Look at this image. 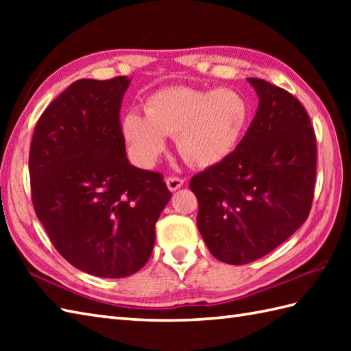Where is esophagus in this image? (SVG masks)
I'll return each instance as SVG.
<instances>
[{"instance_id":"34e87169","label":"esophagus","mask_w":351,"mask_h":351,"mask_svg":"<svg viewBox=\"0 0 351 351\" xmlns=\"http://www.w3.org/2000/svg\"><path fill=\"white\" fill-rule=\"evenodd\" d=\"M166 184H167V187H169L170 191H176L178 189H181L184 185V180L180 176L171 175V176L166 178Z\"/></svg>"}]
</instances>
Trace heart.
Wrapping results in <instances>:
<instances>
[{
    "label": "heart",
    "mask_w": 351,
    "mask_h": 351,
    "mask_svg": "<svg viewBox=\"0 0 351 351\" xmlns=\"http://www.w3.org/2000/svg\"><path fill=\"white\" fill-rule=\"evenodd\" d=\"M249 117L247 101L234 88L178 86L154 93L145 104V116L130 113L122 130L140 164H151L164 149V136H175L182 160L205 169L235 151Z\"/></svg>",
    "instance_id": "obj_1"
}]
</instances>
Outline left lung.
<instances>
[{
    "mask_svg": "<svg viewBox=\"0 0 351 351\" xmlns=\"http://www.w3.org/2000/svg\"><path fill=\"white\" fill-rule=\"evenodd\" d=\"M247 81L259 98L247 132L190 181L205 244L232 265L265 256L303 225L317 175V137L302 102L265 80Z\"/></svg>",
    "mask_w": 351,
    "mask_h": 351,
    "instance_id": "1",
    "label": "left lung"
}]
</instances>
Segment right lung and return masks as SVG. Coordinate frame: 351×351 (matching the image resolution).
I'll return each instance as SVG.
<instances>
[{
	"mask_svg": "<svg viewBox=\"0 0 351 351\" xmlns=\"http://www.w3.org/2000/svg\"><path fill=\"white\" fill-rule=\"evenodd\" d=\"M128 77L78 80L36 123L29 182L37 219L78 270L126 278L143 267L171 197L162 175L130 164L121 126Z\"/></svg>",
	"mask_w": 351,
	"mask_h": 351,
	"instance_id": "right-lung-1",
	"label": "right lung"
}]
</instances>
